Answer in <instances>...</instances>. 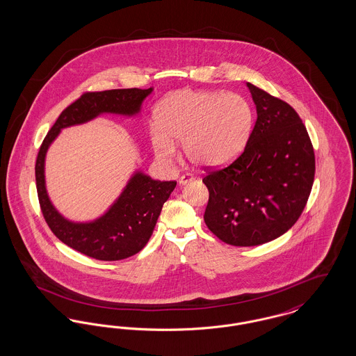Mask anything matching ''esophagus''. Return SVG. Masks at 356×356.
<instances>
[{
	"instance_id": "1",
	"label": "esophagus",
	"mask_w": 356,
	"mask_h": 356,
	"mask_svg": "<svg viewBox=\"0 0 356 356\" xmlns=\"http://www.w3.org/2000/svg\"><path fill=\"white\" fill-rule=\"evenodd\" d=\"M192 180H193V176L189 175V173H186V175H183V176L179 179V184H180V186H186V183H189V181H192Z\"/></svg>"
}]
</instances>
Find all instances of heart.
<instances>
[{"instance_id":"heart-1","label":"heart","mask_w":356,"mask_h":356,"mask_svg":"<svg viewBox=\"0 0 356 356\" xmlns=\"http://www.w3.org/2000/svg\"><path fill=\"white\" fill-rule=\"evenodd\" d=\"M156 121L151 138L160 160H170L176 151L173 141H181L191 163L212 168L229 163L244 149L254 112L250 100L238 93L183 89L157 105Z\"/></svg>"}]
</instances>
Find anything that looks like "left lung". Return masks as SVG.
I'll return each mask as SVG.
<instances>
[{
    "label": "left lung",
    "mask_w": 356,
    "mask_h": 356,
    "mask_svg": "<svg viewBox=\"0 0 356 356\" xmlns=\"http://www.w3.org/2000/svg\"><path fill=\"white\" fill-rule=\"evenodd\" d=\"M257 119L243 153L208 172L204 221L221 241L254 247L282 236L305 209L315 154L305 124L287 102L247 83Z\"/></svg>",
    "instance_id": "1"
}]
</instances>
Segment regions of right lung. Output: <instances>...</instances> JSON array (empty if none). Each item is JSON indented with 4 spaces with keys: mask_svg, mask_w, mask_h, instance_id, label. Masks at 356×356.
Here are the masks:
<instances>
[{
    "mask_svg": "<svg viewBox=\"0 0 356 356\" xmlns=\"http://www.w3.org/2000/svg\"><path fill=\"white\" fill-rule=\"evenodd\" d=\"M152 92L153 88H132L85 93L60 115L40 148L35 161V184L45 221L64 244L89 257L115 261L140 252L152 236L163 204L168 200L176 181L152 180L136 170L119 197L102 216L90 221L69 220L57 211L48 195L47 153L64 128L85 124L105 113L135 118Z\"/></svg>",
    "mask_w": 356,
    "mask_h": 356,
    "instance_id": "obj_1",
    "label": "right lung"
}]
</instances>
